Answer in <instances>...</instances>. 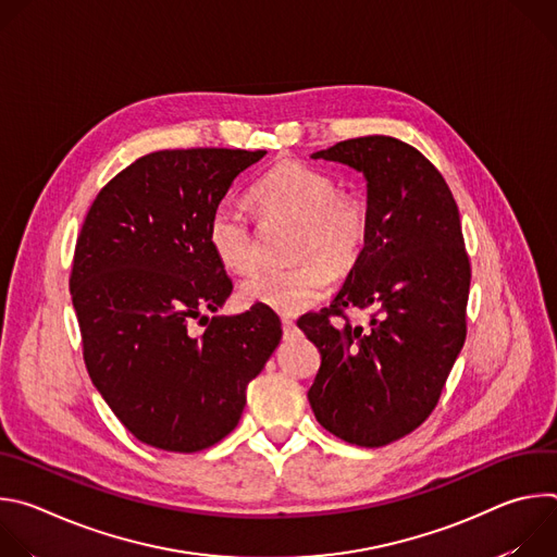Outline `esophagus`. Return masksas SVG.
I'll return each instance as SVG.
<instances>
[{
	"instance_id": "obj_1",
	"label": "esophagus",
	"mask_w": 557,
	"mask_h": 557,
	"mask_svg": "<svg viewBox=\"0 0 557 557\" xmlns=\"http://www.w3.org/2000/svg\"><path fill=\"white\" fill-rule=\"evenodd\" d=\"M282 329H284V333H293L295 331V322L290 320V317H282Z\"/></svg>"
}]
</instances>
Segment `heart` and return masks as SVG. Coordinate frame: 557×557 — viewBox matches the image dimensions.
Segmentation results:
<instances>
[{"mask_svg":"<svg viewBox=\"0 0 557 557\" xmlns=\"http://www.w3.org/2000/svg\"><path fill=\"white\" fill-rule=\"evenodd\" d=\"M260 218H284L297 224L284 271H264L243 284V301L280 314H299L320 304L331 290V271L344 275L359 262L370 233L366 200L301 161H284L262 174L251 191ZM207 243L215 260L233 275L258 269L253 220L228 202L218 205L207 222Z\"/></svg>","mask_w":557,"mask_h":557,"instance_id":"heart-1","label":"heart"}]
</instances>
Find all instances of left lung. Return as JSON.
<instances>
[{
	"label": "left lung",
	"instance_id": "1",
	"mask_svg": "<svg viewBox=\"0 0 557 557\" xmlns=\"http://www.w3.org/2000/svg\"><path fill=\"white\" fill-rule=\"evenodd\" d=\"M312 158L363 172L370 233L335 301L297 320L322 357L308 401L337 438L383 447L428 421L465 344L471 267L460 215L441 172L399 138H348ZM352 307L370 327L349 320Z\"/></svg>",
	"mask_w": 557,
	"mask_h": 557
}]
</instances>
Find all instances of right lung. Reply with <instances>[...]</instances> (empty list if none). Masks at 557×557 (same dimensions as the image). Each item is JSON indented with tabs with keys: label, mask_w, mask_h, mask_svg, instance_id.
Wrapping results in <instances>:
<instances>
[{
	"label": "right lung",
	"mask_w": 557,
	"mask_h": 557,
	"mask_svg": "<svg viewBox=\"0 0 557 557\" xmlns=\"http://www.w3.org/2000/svg\"><path fill=\"white\" fill-rule=\"evenodd\" d=\"M264 153L140 156L99 191L76 237L70 295L88 374L116 419L156 449L194 454L222 441L282 339L277 314L262 306L205 314L233 290L207 243L209 215ZM191 321L208 329L191 336Z\"/></svg>",
	"instance_id": "1"
}]
</instances>
